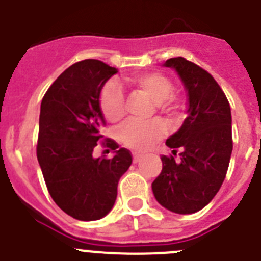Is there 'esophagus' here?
Here are the masks:
<instances>
[{
    "mask_svg": "<svg viewBox=\"0 0 261 261\" xmlns=\"http://www.w3.org/2000/svg\"><path fill=\"white\" fill-rule=\"evenodd\" d=\"M133 162L135 163H137V162H140V161H141V158H142V155L140 153H136V151H133Z\"/></svg>",
    "mask_w": 261,
    "mask_h": 261,
    "instance_id": "1",
    "label": "esophagus"
}]
</instances>
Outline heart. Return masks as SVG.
Here are the masks:
<instances>
[{"label":"heart","mask_w":261,"mask_h":261,"mask_svg":"<svg viewBox=\"0 0 261 261\" xmlns=\"http://www.w3.org/2000/svg\"><path fill=\"white\" fill-rule=\"evenodd\" d=\"M128 82L146 94L158 107H162V103L166 102L172 93L171 81L155 71L135 74L128 78ZM99 107L108 121H117L123 116L124 95L117 82L110 81L105 85L99 95ZM165 132V124L159 120L147 123L129 120L120 126L117 136L120 141L128 147L145 150L154 141L162 137Z\"/></svg>","instance_id":"1"}]
</instances>
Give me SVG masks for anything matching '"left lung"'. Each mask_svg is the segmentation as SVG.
I'll list each match as a JSON object with an SVG mask.
<instances>
[{
	"mask_svg": "<svg viewBox=\"0 0 261 261\" xmlns=\"http://www.w3.org/2000/svg\"><path fill=\"white\" fill-rule=\"evenodd\" d=\"M163 66L176 70L188 96L187 117L166 141L174 155H162V171L151 184L163 208L177 214L199 212L220 191L232 151L231 111L208 71L184 57ZM177 150L179 156L176 158Z\"/></svg>",
	"mask_w": 261,
	"mask_h": 261,
	"instance_id": "1",
	"label": "left lung"
}]
</instances>
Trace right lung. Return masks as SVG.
Returning <instances> with one entry per match:
<instances>
[{"instance_id": "1", "label": "right lung", "mask_w": 261, "mask_h": 261, "mask_svg": "<svg viewBox=\"0 0 261 261\" xmlns=\"http://www.w3.org/2000/svg\"><path fill=\"white\" fill-rule=\"evenodd\" d=\"M116 68L99 60L69 66L41 100L36 154L48 192L61 211L80 221L100 220L110 213L117 183L132 165V154L107 138L102 145L114 156L94 158L103 140L106 120L99 95Z\"/></svg>"}]
</instances>
